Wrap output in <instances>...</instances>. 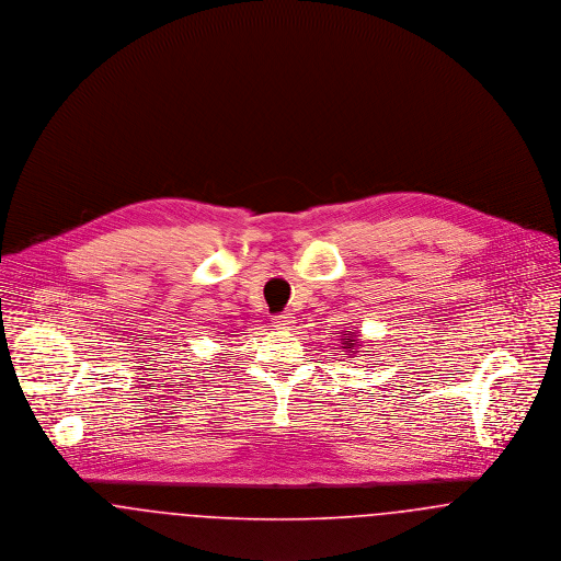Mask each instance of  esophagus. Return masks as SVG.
<instances>
[{
    "mask_svg": "<svg viewBox=\"0 0 561 561\" xmlns=\"http://www.w3.org/2000/svg\"><path fill=\"white\" fill-rule=\"evenodd\" d=\"M273 325L277 328V330H293L294 318L293 313H284V316H275L273 318Z\"/></svg>",
    "mask_w": 561,
    "mask_h": 561,
    "instance_id": "34e87169",
    "label": "esophagus"
}]
</instances>
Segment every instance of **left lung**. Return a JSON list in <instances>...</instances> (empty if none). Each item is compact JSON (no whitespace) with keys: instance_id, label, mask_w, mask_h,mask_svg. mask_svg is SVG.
Returning a JSON list of instances; mask_svg holds the SVG:
<instances>
[{"instance_id":"left-lung-1","label":"left lung","mask_w":561,"mask_h":561,"mask_svg":"<svg viewBox=\"0 0 561 561\" xmlns=\"http://www.w3.org/2000/svg\"><path fill=\"white\" fill-rule=\"evenodd\" d=\"M341 343H343V348L348 351V353H357L355 348H357V336H355V332H348L345 334L343 339H341ZM362 347V345H359Z\"/></svg>"}]
</instances>
